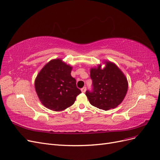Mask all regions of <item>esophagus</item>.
Returning a JSON list of instances; mask_svg holds the SVG:
<instances>
[{"instance_id": "34e87169", "label": "esophagus", "mask_w": 160, "mask_h": 160, "mask_svg": "<svg viewBox=\"0 0 160 160\" xmlns=\"http://www.w3.org/2000/svg\"><path fill=\"white\" fill-rule=\"evenodd\" d=\"M86 89H87L86 87H84V88H82L81 90V91H82V93H85V92L86 91Z\"/></svg>"}]
</instances>
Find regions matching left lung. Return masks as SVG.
Masks as SVG:
<instances>
[{
  "label": "left lung",
  "mask_w": 160,
  "mask_h": 160,
  "mask_svg": "<svg viewBox=\"0 0 160 160\" xmlns=\"http://www.w3.org/2000/svg\"><path fill=\"white\" fill-rule=\"evenodd\" d=\"M105 68L101 65L91 68L92 91H86L90 103L100 109H113L122 102L127 93L128 83L126 77L118 66L110 61L105 62Z\"/></svg>",
  "instance_id": "1"
}]
</instances>
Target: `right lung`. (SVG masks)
Returning <instances> with one entry per match:
<instances>
[{
  "label": "right lung",
  "instance_id": "1",
  "mask_svg": "<svg viewBox=\"0 0 160 160\" xmlns=\"http://www.w3.org/2000/svg\"><path fill=\"white\" fill-rule=\"evenodd\" d=\"M72 67L61 59L51 60L37 75L35 81L37 94L42 104L52 111H62L75 103L81 91L71 75Z\"/></svg>",
  "mask_w": 160,
  "mask_h": 160
}]
</instances>
